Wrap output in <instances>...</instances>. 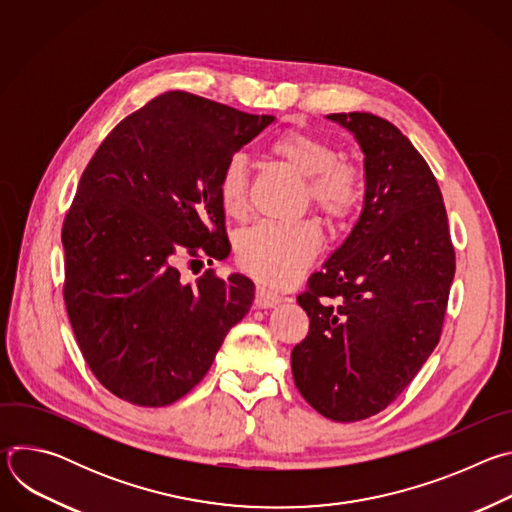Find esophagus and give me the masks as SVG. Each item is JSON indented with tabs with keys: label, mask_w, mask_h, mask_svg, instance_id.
Instances as JSON below:
<instances>
[{
	"label": "esophagus",
	"mask_w": 512,
	"mask_h": 512,
	"mask_svg": "<svg viewBox=\"0 0 512 512\" xmlns=\"http://www.w3.org/2000/svg\"><path fill=\"white\" fill-rule=\"evenodd\" d=\"M279 302H281V296L277 294V291H273L267 285H257V291H255V306L257 308H273Z\"/></svg>",
	"instance_id": "1"
}]
</instances>
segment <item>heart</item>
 I'll return each instance as SVG.
<instances>
[{"instance_id": "obj_1", "label": "heart", "mask_w": 512, "mask_h": 512, "mask_svg": "<svg viewBox=\"0 0 512 512\" xmlns=\"http://www.w3.org/2000/svg\"><path fill=\"white\" fill-rule=\"evenodd\" d=\"M277 160L306 178V196L330 218H348L362 200L358 168L340 160L332 145L302 129H289L269 143ZM218 202L229 216H243L249 204V168L243 156H233L218 176ZM322 233L312 221H261L237 239V263L243 271L269 285L296 279L314 259Z\"/></svg>"}]
</instances>
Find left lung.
Masks as SVG:
<instances>
[{
    "label": "left lung",
    "instance_id": "1",
    "mask_svg": "<svg viewBox=\"0 0 512 512\" xmlns=\"http://www.w3.org/2000/svg\"><path fill=\"white\" fill-rule=\"evenodd\" d=\"M364 154V208L348 239L308 277V336L291 350L302 397L332 421L387 409L440 342L456 253L433 172L373 113H332Z\"/></svg>",
    "mask_w": 512,
    "mask_h": 512
}]
</instances>
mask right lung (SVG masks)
I'll list each match as a JSON object with an SVG mask.
<instances>
[{"label": "right lung", "mask_w": 512, "mask_h": 512, "mask_svg": "<svg viewBox=\"0 0 512 512\" xmlns=\"http://www.w3.org/2000/svg\"><path fill=\"white\" fill-rule=\"evenodd\" d=\"M273 121L170 91L119 121L64 216V304L95 379L139 407H164L208 373L255 296L253 281L180 265L231 251L218 176Z\"/></svg>", "instance_id": "1"}]
</instances>
